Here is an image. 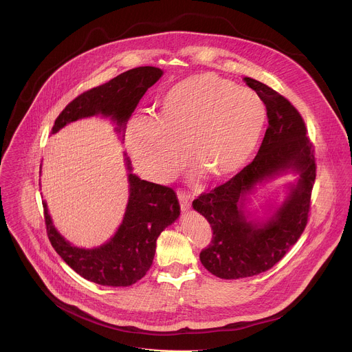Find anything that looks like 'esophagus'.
<instances>
[{"instance_id":"34e87169","label":"esophagus","mask_w":352,"mask_h":352,"mask_svg":"<svg viewBox=\"0 0 352 352\" xmlns=\"http://www.w3.org/2000/svg\"><path fill=\"white\" fill-rule=\"evenodd\" d=\"M177 199H179V203H180V208H182L183 211H187V210L191 207V198L187 197L186 194L179 192V194H177Z\"/></svg>"}]
</instances>
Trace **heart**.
Returning <instances> with one entry per match:
<instances>
[{
  "label": "heart",
  "mask_w": 352,
  "mask_h": 352,
  "mask_svg": "<svg viewBox=\"0 0 352 352\" xmlns=\"http://www.w3.org/2000/svg\"><path fill=\"white\" fill-rule=\"evenodd\" d=\"M261 99L214 73L190 76L160 100L155 119L134 116L127 148L137 168L157 183H169L192 161L212 180H225L250 161L265 123Z\"/></svg>",
  "instance_id": "heart-1"
}]
</instances>
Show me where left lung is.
<instances>
[{
  "label": "left lung",
  "mask_w": 352,
  "mask_h": 352,
  "mask_svg": "<svg viewBox=\"0 0 352 352\" xmlns=\"http://www.w3.org/2000/svg\"><path fill=\"white\" fill-rule=\"evenodd\" d=\"M267 108L268 127L251 164L226 183L203 192L192 207L210 223L211 244L201 264L222 279H240L272 268L301 237L316 180L314 149L297 108L268 85L245 77ZM287 171L299 175L289 197L267 220H252L245 204L256 184Z\"/></svg>",
  "instance_id": "8db88e82"
}]
</instances>
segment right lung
Returning a JSON list of instances; mask_svg holds the SVG:
<instances>
[{"mask_svg": "<svg viewBox=\"0 0 352 352\" xmlns=\"http://www.w3.org/2000/svg\"><path fill=\"white\" fill-rule=\"evenodd\" d=\"M161 76L162 70L158 67L141 66L81 94L55 119L51 134L72 122L99 113L116 123V131H123L145 92ZM124 161L130 172L126 212L115 236L101 247L84 250L72 245L54 228L47 204L43 201L52 248L78 275L101 286L126 287L142 279L151 267L158 236L180 215L179 201L172 188L141 180L131 173L129 157Z\"/></svg>", "mask_w": 352, "mask_h": 352, "instance_id": "1", "label": "right lung"}]
</instances>
